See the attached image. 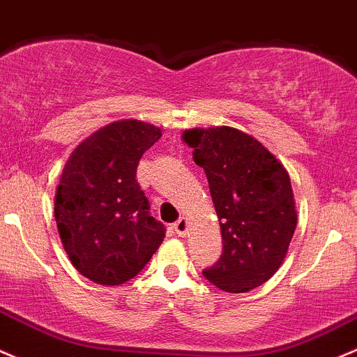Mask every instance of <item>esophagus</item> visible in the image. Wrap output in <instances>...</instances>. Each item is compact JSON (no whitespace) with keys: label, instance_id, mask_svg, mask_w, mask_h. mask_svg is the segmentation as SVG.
I'll return each instance as SVG.
<instances>
[{"label":"esophagus","instance_id":"obj_1","mask_svg":"<svg viewBox=\"0 0 357 357\" xmlns=\"http://www.w3.org/2000/svg\"><path fill=\"white\" fill-rule=\"evenodd\" d=\"M174 231L176 234L183 238V236L188 232V219H186V217H179V219L174 222Z\"/></svg>","mask_w":357,"mask_h":357}]
</instances>
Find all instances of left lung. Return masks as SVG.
I'll list each match as a JSON object with an SVG mask.
<instances>
[{
	"instance_id": "obj_1",
	"label": "left lung",
	"mask_w": 357,
	"mask_h": 357,
	"mask_svg": "<svg viewBox=\"0 0 357 357\" xmlns=\"http://www.w3.org/2000/svg\"><path fill=\"white\" fill-rule=\"evenodd\" d=\"M183 138L204 167L222 232V255L205 279L234 294L261 286L279 270L298 224L287 171L260 142L229 126Z\"/></svg>"
}]
</instances>
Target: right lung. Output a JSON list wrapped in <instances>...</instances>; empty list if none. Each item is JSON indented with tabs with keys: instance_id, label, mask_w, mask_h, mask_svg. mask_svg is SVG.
I'll return each instance as SVG.
<instances>
[{
	"instance_id": "obj_1",
	"label": "right lung",
	"mask_w": 357,
	"mask_h": 357,
	"mask_svg": "<svg viewBox=\"0 0 357 357\" xmlns=\"http://www.w3.org/2000/svg\"><path fill=\"white\" fill-rule=\"evenodd\" d=\"M160 137L149 123L116 121L82 142L65 164L54 219L73 267L93 282L133 279L166 238L137 181L142 155Z\"/></svg>"
}]
</instances>
